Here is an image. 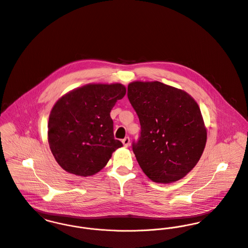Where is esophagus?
<instances>
[{"instance_id": "esophagus-1", "label": "esophagus", "mask_w": 248, "mask_h": 248, "mask_svg": "<svg viewBox=\"0 0 248 248\" xmlns=\"http://www.w3.org/2000/svg\"><path fill=\"white\" fill-rule=\"evenodd\" d=\"M123 143H124V145L126 147V146H128L129 145V143H130V139L128 137H125L123 140Z\"/></svg>"}]
</instances>
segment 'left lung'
<instances>
[{"label":"left lung","instance_id":"left-lung-1","mask_svg":"<svg viewBox=\"0 0 248 248\" xmlns=\"http://www.w3.org/2000/svg\"><path fill=\"white\" fill-rule=\"evenodd\" d=\"M127 97L140 124L132 148L143 173L161 184L184 178L199 162L207 138L196 101L187 92L157 81L129 83Z\"/></svg>","mask_w":248,"mask_h":248}]
</instances>
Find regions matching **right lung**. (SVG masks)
<instances>
[{
	"label": "right lung",
	"instance_id": "add662e5",
	"mask_svg": "<svg viewBox=\"0 0 248 248\" xmlns=\"http://www.w3.org/2000/svg\"><path fill=\"white\" fill-rule=\"evenodd\" d=\"M122 83H88L62 96L48 120V143L66 172L87 177L102 170L123 146L114 139L110 111L124 98Z\"/></svg>",
	"mask_w": 248,
	"mask_h": 248
}]
</instances>
